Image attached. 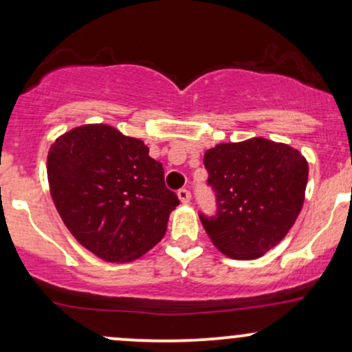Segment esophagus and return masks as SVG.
I'll return each instance as SVG.
<instances>
[{
    "label": "esophagus",
    "instance_id": "esophagus-1",
    "mask_svg": "<svg viewBox=\"0 0 352 352\" xmlns=\"http://www.w3.org/2000/svg\"><path fill=\"white\" fill-rule=\"evenodd\" d=\"M177 197L181 199V203L188 204L189 201H191V192H189V189L183 188V189H179V191H177Z\"/></svg>",
    "mask_w": 352,
    "mask_h": 352
}]
</instances>
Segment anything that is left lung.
<instances>
[{
	"label": "left lung",
	"mask_w": 352,
	"mask_h": 352,
	"mask_svg": "<svg viewBox=\"0 0 352 352\" xmlns=\"http://www.w3.org/2000/svg\"><path fill=\"white\" fill-rule=\"evenodd\" d=\"M218 214L201 223L224 256L261 258L281 243L304 203L309 166L298 149L266 138L221 143L204 153Z\"/></svg>",
	"instance_id": "1"
}]
</instances>
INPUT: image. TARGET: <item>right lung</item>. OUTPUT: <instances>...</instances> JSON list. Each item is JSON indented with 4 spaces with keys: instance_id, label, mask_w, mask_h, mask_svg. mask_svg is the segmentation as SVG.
<instances>
[{
    "instance_id": "add662e5",
    "label": "right lung",
    "mask_w": 352,
    "mask_h": 352,
    "mask_svg": "<svg viewBox=\"0 0 352 352\" xmlns=\"http://www.w3.org/2000/svg\"><path fill=\"white\" fill-rule=\"evenodd\" d=\"M46 169L63 223L82 248L109 263L134 261L155 248L179 204L148 146L109 124L61 134Z\"/></svg>"
}]
</instances>
